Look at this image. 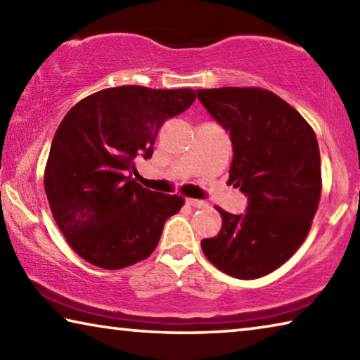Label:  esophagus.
<instances>
[{
    "instance_id": "1",
    "label": "esophagus",
    "mask_w": 360,
    "mask_h": 360,
    "mask_svg": "<svg viewBox=\"0 0 360 360\" xmlns=\"http://www.w3.org/2000/svg\"><path fill=\"white\" fill-rule=\"evenodd\" d=\"M186 203L188 206H193V208H206V206H208V203L203 202V200H197V198H187Z\"/></svg>"
}]
</instances>
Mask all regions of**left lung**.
<instances>
[{"mask_svg":"<svg viewBox=\"0 0 360 360\" xmlns=\"http://www.w3.org/2000/svg\"><path fill=\"white\" fill-rule=\"evenodd\" d=\"M197 95L230 131L229 182L249 200L243 216L217 206L222 229L202 249L230 276H265L295 254L311 229L322 188L318 139L302 114L270 90L222 87Z\"/></svg>","mask_w":360,"mask_h":360,"instance_id":"left-lung-1","label":"left lung"}]
</instances>
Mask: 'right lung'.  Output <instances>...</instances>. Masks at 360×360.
I'll use <instances>...</instances> for the list:
<instances>
[{
    "mask_svg": "<svg viewBox=\"0 0 360 360\" xmlns=\"http://www.w3.org/2000/svg\"><path fill=\"white\" fill-rule=\"evenodd\" d=\"M197 98L192 89L122 85L72 106L60 122L44 169V188L60 231L77 255L105 270L148 259L181 195L152 192L131 178L149 158L158 130Z\"/></svg>",
    "mask_w": 360,
    "mask_h": 360,
    "instance_id": "obj_1",
    "label": "right lung"
}]
</instances>
